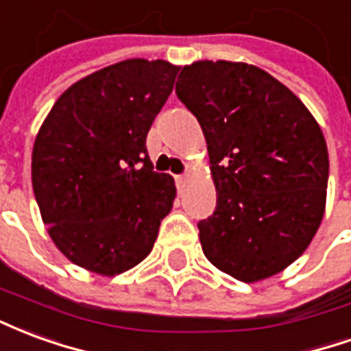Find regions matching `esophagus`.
<instances>
[{
  "mask_svg": "<svg viewBox=\"0 0 351 351\" xmlns=\"http://www.w3.org/2000/svg\"><path fill=\"white\" fill-rule=\"evenodd\" d=\"M175 178H176V184L180 186V184H184V180H186V175H176Z\"/></svg>",
  "mask_w": 351,
  "mask_h": 351,
  "instance_id": "esophagus-1",
  "label": "esophagus"
}]
</instances>
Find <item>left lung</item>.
<instances>
[{
  "label": "left lung",
  "instance_id": "8db88e82",
  "mask_svg": "<svg viewBox=\"0 0 351 351\" xmlns=\"http://www.w3.org/2000/svg\"><path fill=\"white\" fill-rule=\"evenodd\" d=\"M176 95L201 123L218 205L199 221L206 259L259 282L301 258L324 220L329 154L316 118L280 80L243 62L184 65Z\"/></svg>",
  "mask_w": 351,
  "mask_h": 351
}]
</instances>
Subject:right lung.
Segmentation results:
<instances>
[{
    "label": "right lung",
    "mask_w": 351,
    "mask_h": 351,
    "mask_svg": "<svg viewBox=\"0 0 351 351\" xmlns=\"http://www.w3.org/2000/svg\"><path fill=\"white\" fill-rule=\"evenodd\" d=\"M178 69L143 58L103 67L67 88L41 123L35 201L71 263L116 276L152 252L176 188L173 176L152 171L146 135Z\"/></svg>",
    "instance_id": "right-lung-1"
}]
</instances>
